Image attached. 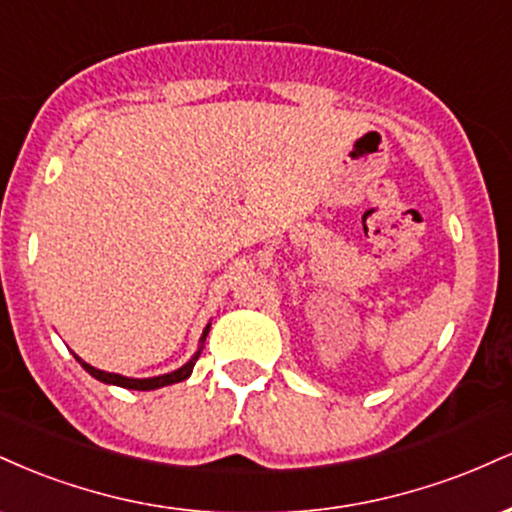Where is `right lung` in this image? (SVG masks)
<instances>
[{
    "label": "right lung",
    "mask_w": 512,
    "mask_h": 512,
    "mask_svg": "<svg viewBox=\"0 0 512 512\" xmlns=\"http://www.w3.org/2000/svg\"><path fill=\"white\" fill-rule=\"evenodd\" d=\"M207 334H209V327H207V330H204V334H202V342H204V339H207ZM199 354H202V349H199L197 354L192 356L190 361L185 363V366L178 368V370H173V373L158 375V378H144V380L125 378V375H117V373H105V370H98V368L88 366V363L81 361L79 356H76V361H79L81 366H84V368L88 370V373L93 375V378L101 380V383L120 385V387H127V390H158V387H166V385H173V383H182V380L190 378V373H192V368H195Z\"/></svg>",
    "instance_id": "right-lung-1"
}]
</instances>
